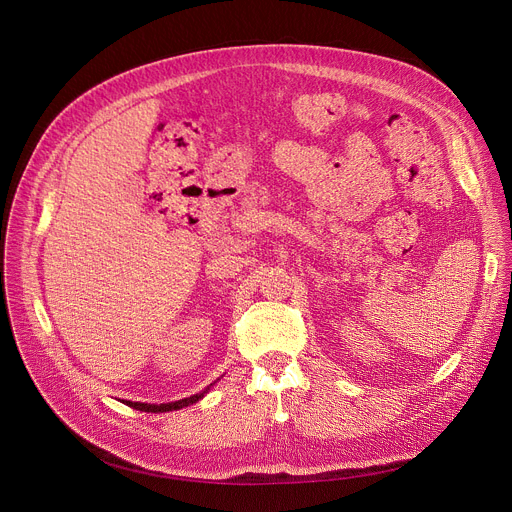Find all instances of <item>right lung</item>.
Returning <instances> with one entry per match:
<instances>
[{
  "label": "right lung",
  "mask_w": 512,
  "mask_h": 512,
  "mask_svg": "<svg viewBox=\"0 0 512 512\" xmlns=\"http://www.w3.org/2000/svg\"><path fill=\"white\" fill-rule=\"evenodd\" d=\"M206 393V391H204ZM204 393H198V395H192V397H186V399H180V401H174V403H162V405H150V403H133V401H125L129 407L133 409H139V411H148V413H164V411H176V409H182V407H188L192 403H196L198 399L204 397Z\"/></svg>",
  "instance_id": "right-lung-1"
}]
</instances>
